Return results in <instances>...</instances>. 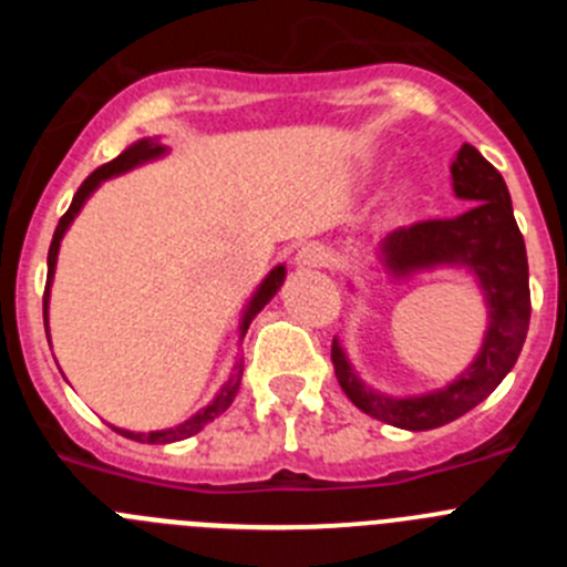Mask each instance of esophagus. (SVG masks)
<instances>
[{"label":"esophagus","mask_w":567,"mask_h":567,"mask_svg":"<svg viewBox=\"0 0 567 567\" xmlns=\"http://www.w3.org/2000/svg\"><path fill=\"white\" fill-rule=\"evenodd\" d=\"M295 264L300 269H318L327 264V249L320 247V244H307V247H300L298 255H295Z\"/></svg>","instance_id":"34e87169"}]
</instances>
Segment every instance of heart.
Wrapping results in <instances>:
<instances>
[{
    "label": "heart",
    "instance_id": "b5f03b06",
    "mask_svg": "<svg viewBox=\"0 0 567 567\" xmlns=\"http://www.w3.org/2000/svg\"><path fill=\"white\" fill-rule=\"evenodd\" d=\"M414 198V184L412 182H398L392 187V193L385 195V204H383V218L385 221H400L403 213L409 209Z\"/></svg>",
    "mask_w": 567,
    "mask_h": 567
}]
</instances>
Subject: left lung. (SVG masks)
I'll list each match as a JSON object with an SVG mask.
<instances>
[{
	"mask_svg": "<svg viewBox=\"0 0 567 567\" xmlns=\"http://www.w3.org/2000/svg\"><path fill=\"white\" fill-rule=\"evenodd\" d=\"M452 189L457 198L471 202L463 215L420 221L385 235L374 247V258L392 280L432 269H463L477 280L488 327L474 360L452 383L432 392L385 394L360 380L340 340H332L334 374L346 398L369 417L405 432H429L483 403L514 369L528 334V255L503 175L477 147L463 144L452 162Z\"/></svg>",
	"mask_w": 567,
	"mask_h": 567,
	"instance_id": "obj_1",
	"label": "left lung"
}]
</instances>
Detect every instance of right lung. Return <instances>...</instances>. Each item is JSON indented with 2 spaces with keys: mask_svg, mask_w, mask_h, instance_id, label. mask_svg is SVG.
Instances as JSON below:
<instances>
[{
  "mask_svg": "<svg viewBox=\"0 0 567 567\" xmlns=\"http://www.w3.org/2000/svg\"><path fill=\"white\" fill-rule=\"evenodd\" d=\"M169 150L167 144H162V138L158 135H153V138H138V142L130 144L127 150H124L118 158H113L110 164H104V167H99L96 173H90L87 178H84V184L79 187V193L73 195V202H70V209L62 215V221H59L56 233H53V240H50V252H48V287H44V329H48V307H50V284H53V275H56V258H59V247H62V238L64 233L70 229V224L76 221V215L82 213V207L87 204V198L93 193H96L99 187H102L107 178H115V175L122 173H130V169L142 167V164H150L155 162V158H164ZM284 278H287V267L284 264H278L275 269H269V275L258 284V289L252 292V298H249V303L244 307V315H240V323H238V340H244V334H247L249 323H252L255 315L260 312V309L267 307L269 300L278 295V289L284 287ZM240 374H244V363H235L233 365V374H229L227 380H224V385L218 389V394H215L213 400H209L207 405H204L202 412H195L193 417L184 420V423L178 425H169V429H162V432H130V429H115L118 434H124V437L130 440H138V443H153V445H167V443H178V440H187L193 437V434H198L207 423H213L215 417H221L224 412H227L229 405H233L235 394H238V385H240Z\"/></svg>",
  "mask_w": 567,
  "mask_h": 567,
  "instance_id": "obj_1",
  "label": "right lung"
}]
</instances>
